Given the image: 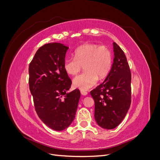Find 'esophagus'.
<instances>
[{
  "instance_id": "obj_1",
  "label": "esophagus",
  "mask_w": 160,
  "mask_h": 160,
  "mask_svg": "<svg viewBox=\"0 0 160 160\" xmlns=\"http://www.w3.org/2000/svg\"><path fill=\"white\" fill-rule=\"evenodd\" d=\"M81 95H87L88 94V93L87 91H83V90H81Z\"/></svg>"
}]
</instances>
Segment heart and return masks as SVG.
I'll use <instances>...</instances> for the list:
<instances>
[{"label": "heart", "mask_w": 160, "mask_h": 160, "mask_svg": "<svg viewBox=\"0 0 160 160\" xmlns=\"http://www.w3.org/2000/svg\"><path fill=\"white\" fill-rule=\"evenodd\" d=\"M113 57L108 47L96 43H87L74 51V57L64 61V69L67 74L77 75L83 68V73L73 79V85L81 90H88L98 83L99 78L105 79L111 69Z\"/></svg>", "instance_id": "obj_1"}]
</instances>
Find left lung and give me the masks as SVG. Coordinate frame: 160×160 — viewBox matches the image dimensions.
Wrapping results in <instances>:
<instances>
[{
	"mask_svg": "<svg viewBox=\"0 0 160 160\" xmlns=\"http://www.w3.org/2000/svg\"><path fill=\"white\" fill-rule=\"evenodd\" d=\"M114 59L111 69L102 83L92 91L95 119L103 129H112L122 122L132 101V75L126 56L113 42Z\"/></svg>",
	"mask_w": 160,
	"mask_h": 160,
	"instance_id": "1",
	"label": "left lung"
}]
</instances>
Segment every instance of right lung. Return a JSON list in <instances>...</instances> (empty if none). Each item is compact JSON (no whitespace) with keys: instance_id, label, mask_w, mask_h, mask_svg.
<instances>
[{"instance_id":"obj_1","label":"right lung","mask_w":160,"mask_h":160,"mask_svg":"<svg viewBox=\"0 0 160 160\" xmlns=\"http://www.w3.org/2000/svg\"><path fill=\"white\" fill-rule=\"evenodd\" d=\"M68 49L58 42L45 44L28 67V84L36 112L43 123L55 131L64 130L74 120L81 96L78 89L67 93L72 84L63 67Z\"/></svg>"}]
</instances>
